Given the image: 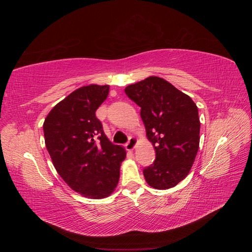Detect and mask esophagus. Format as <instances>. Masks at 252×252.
Listing matches in <instances>:
<instances>
[{"label": "esophagus", "mask_w": 252, "mask_h": 252, "mask_svg": "<svg viewBox=\"0 0 252 252\" xmlns=\"http://www.w3.org/2000/svg\"><path fill=\"white\" fill-rule=\"evenodd\" d=\"M135 145H136V139L133 138V136H130V138H129V140H128V142L126 143L125 147H126L127 150H133L134 147H135Z\"/></svg>", "instance_id": "esophagus-1"}]
</instances>
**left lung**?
Returning <instances> with one entry per match:
<instances>
[{"instance_id": "obj_1", "label": "left lung", "mask_w": 252, "mask_h": 252, "mask_svg": "<svg viewBox=\"0 0 252 252\" xmlns=\"http://www.w3.org/2000/svg\"><path fill=\"white\" fill-rule=\"evenodd\" d=\"M141 107V118L156 159L144 168L147 184L169 189L191 169L200 144L199 110L191 97L158 77H149L125 88Z\"/></svg>"}]
</instances>
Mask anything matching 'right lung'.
Segmentation results:
<instances>
[{
  "label": "right lung",
  "instance_id": "1",
  "mask_svg": "<svg viewBox=\"0 0 252 252\" xmlns=\"http://www.w3.org/2000/svg\"><path fill=\"white\" fill-rule=\"evenodd\" d=\"M108 93V85L74 90L51 109L43 125L45 144L58 173L74 191L89 199L113 192L126 158L125 149L107 139L95 117Z\"/></svg>",
  "mask_w": 252,
  "mask_h": 252
}]
</instances>
